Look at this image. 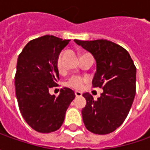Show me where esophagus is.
Listing matches in <instances>:
<instances>
[{"label":"esophagus","mask_w":150,"mask_h":150,"mask_svg":"<svg viewBox=\"0 0 150 150\" xmlns=\"http://www.w3.org/2000/svg\"><path fill=\"white\" fill-rule=\"evenodd\" d=\"M75 95H76L77 98H78V97H81V96H82V93H81V92H78V91H76V92H75Z\"/></svg>","instance_id":"esophagus-1"}]
</instances>
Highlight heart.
Returning a JSON list of instances; mask_svg holds the SVG:
<instances>
[{
  "instance_id": "heart-1",
  "label": "heart",
  "mask_w": 150,
  "mask_h": 150,
  "mask_svg": "<svg viewBox=\"0 0 150 150\" xmlns=\"http://www.w3.org/2000/svg\"><path fill=\"white\" fill-rule=\"evenodd\" d=\"M63 54L64 52H62L57 59V69L59 70V72H63L64 70V66H63V60H62V57H63ZM87 81V79L83 77H80V76H72V78H70L67 82L66 85L69 88H72L74 89H80L82 88L83 83Z\"/></svg>"
}]
</instances>
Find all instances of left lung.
Here are the masks:
<instances>
[{
  "label": "left lung",
  "mask_w": 150,
  "mask_h": 150,
  "mask_svg": "<svg viewBox=\"0 0 150 150\" xmlns=\"http://www.w3.org/2000/svg\"><path fill=\"white\" fill-rule=\"evenodd\" d=\"M76 43L89 52L96 60L93 88L103 92L98 100L83 94L87 104L82 110L85 127L96 134H107L124 123L136 93V67L129 53L108 40L80 41Z\"/></svg>",
  "instance_id": "8db88e82"
}]
</instances>
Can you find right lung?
Returning a JSON list of instances; mask_svg holds the SVG:
<instances>
[{
    "label": "right lung",
    "instance_id": "add662e5",
    "mask_svg": "<svg viewBox=\"0 0 150 150\" xmlns=\"http://www.w3.org/2000/svg\"><path fill=\"white\" fill-rule=\"evenodd\" d=\"M69 42L49 35L33 39L17 59L15 88L19 109L28 125L39 133L60 129L75 98L68 88H62L57 97L49 93L59 80L57 59Z\"/></svg>",
    "mask_w": 150,
    "mask_h": 150
}]
</instances>
